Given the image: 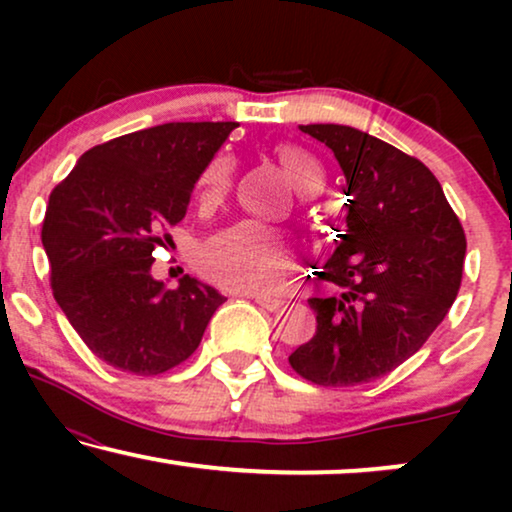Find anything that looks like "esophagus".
<instances>
[{
	"mask_svg": "<svg viewBox=\"0 0 512 512\" xmlns=\"http://www.w3.org/2000/svg\"><path fill=\"white\" fill-rule=\"evenodd\" d=\"M256 303L263 307V310H268V312H279L284 307V300H279V298H256Z\"/></svg>",
	"mask_w": 512,
	"mask_h": 512,
	"instance_id": "1",
	"label": "esophagus"
}]
</instances>
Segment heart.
<instances>
[{
  "mask_svg": "<svg viewBox=\"0 0 512 512\" xmlns=\"http://www.w3.org/2000/svg\"><path fill=\"white\" fill-rule=\"evenodd\" d=\"M279 160L300 195H310L321 186V165L300 146H279ZM235 179V160L216 153L202 167L195 200L200 207H216L226 198ZM296 247L284 230L256 221L235 223L209 237L198 254V265L207 279L237 293L279 291L296 268Z\"/></svg>",
  "mask_w": 512,
  "mask_h": 512,
  "instance_id": "1",
  "label": "heart"
}]
</instances>
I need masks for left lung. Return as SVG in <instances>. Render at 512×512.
Masks as SVG:
<instances>
[{"label": "left lung", "mask_w": 512, "mask_h": 512, "mask_svg": "<svg viewBox=\"0 0 512 512\" xmlns=\"http://www.w3.org/2000/svg\"><path fill=\"white\" fill-rule=\"evenodd\" d=\"M300 130L335 153L345 172L347 230L321 265L312 340L289 356L319 387H354L408 361L457 298L466 235L422 160L349 125Z\"/></svg>", "instance_id": "1"}]
</instances>
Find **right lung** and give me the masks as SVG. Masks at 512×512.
<instances>
[{
	"label": "right lung",
	"mask_w": 512,
	"mask_h": 512,
	"mask_svg": "<svg viewBox=\"0 0 512 512\" xmlns=\"http://www.w3.org/2000/svg\"><path fill=\"white\" fill-rule=\"evenodd\" d=\"M235 128L205 121L130 132L83 153L51 191L41 242L53 296L90 352L123 373L177 368L226 300L188 275L165 289L151 263Z\"/></svg>",
	"instance_id": "obj_1"
}]
</instances>
